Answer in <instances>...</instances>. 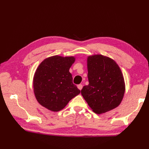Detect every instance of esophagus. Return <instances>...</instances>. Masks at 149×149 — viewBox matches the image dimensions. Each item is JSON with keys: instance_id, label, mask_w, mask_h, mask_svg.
<instances>
[{"instance_id": "34e87169", "label": "esophagus", "mask_w": 149, "mask_h": 149, "mask_svg": "<svg viewBox=\"0 0 149 149\" xmlns=\"http://www.w3.org/2000/svg\"><path fill=\"white\" fill-rule=\"evenodd\" d=\"M78 86V88L79 89V90H81L82 89V88H83V85L82 84H78V86Z\"/></svg>"}]
</instances>
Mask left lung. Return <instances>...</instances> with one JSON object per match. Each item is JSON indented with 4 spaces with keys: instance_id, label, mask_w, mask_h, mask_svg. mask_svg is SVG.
<instances>
[{
    "instance_id": "obj_1",
    "label": "left lung",
    "mask_w": 149,
    "mask_h": 149,
    "mask_svg": "<svg viewBox=\"0 0 149 149\" xmlns=\"http://www.w3.org/2000/svg\"><path fill=\"white\" fill-rule=\"evenodd\" d=\"M89 84L81 91L85 101L96 114L118 107L125 92L124 77L118 64L101 55L88 58Z\"/></svg>"
}]
</instances>
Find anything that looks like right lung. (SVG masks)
<instances>
[{
    "label": "right lung",
    "mask_w": 149,
    "mask_h": 149,
    "mask_svg": "<svg viewBox=\"0 0 149 149\" xmlns=\"http://www.w3.org/2000/svg\"><path fill=\"white\" fill-rule=\"evenodd\" d=\"M74 61L73 56L56 55L44 60L38 66L33 78V91L42 106L59 111L80 93L69 71Z\"/></svg>",
    "instance_id": "add662e5"
}]
</instances>
